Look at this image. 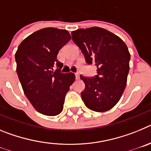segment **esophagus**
I'll return each mask as SVG.
<instances>
[{
	"instance_id": "esophagus-1",
	"label": "esophagus",
	"mask_w": 151,
	"mask_h": 151,
	"mask_svg": "<svg viewBox=\"0 0 151 151\" xmlns=\"http://www.w3.org/2000/svg\"><path fill=\"white\" fill-rule=\"evenodd\" d=\"M75 75H76V78L77 80L79 79V73H76V74H75Z\"/></svg>"
}]
</instances>
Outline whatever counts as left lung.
I'll list each match as a JSON object with an SVG mask.
<instances>
[{"label": "left lung", "mask_w": 151, "mask_h": 151, "mask_svg": "<svg viewBox=\"0 0 151 151\" xmlns=\"http://www.w3.org/2000/svg\"><path fill=\"white\" fill-rule=\"evenodd\" d=\"M72 37L86 63L97 68L94 77L80 76L85 85L82 101L93 111L110 110L120 100L127 83L130 60L127 46L115 34L96 26L73 31Z\"/></svg>", "instance_id": "left-lung-1"}]
</instances>
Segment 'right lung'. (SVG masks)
<instances>
[{
    "mask_svg": "<svg viewBox=\"0 0 151 151\" xmlns=\"http://www.w3.org/2000/svg\"><path fill=\"white\" fill-rule=\"evenodd\" d=\"M70 39L67 30L45 28L25 38L16 52L17 73L24 93L43 115L54 116L62 112L65 96L76 79L74 73H60L63 63L57 59Z\"/></svg>",
    "mask_w": 151,
    "mask_h": 151,
    "instance_id": "add662e5",
    "label": "right lung"
}]
</instances>
